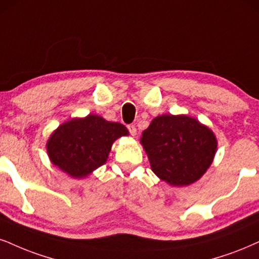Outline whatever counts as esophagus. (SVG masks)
<instances>
[{"label":"esophagus","mask_w":259,"mask_h":259,"mask_svg":"<svg viewBox=\"0 0 259 259\" xmlns=\"http://www.w3.org/2000/svg\"><path fill=\"white\" fill-rule=\"evenodd\" d=\"M127 128H128V132L132 136H136L137 135V128H136L135 124H128V126H127Z\"/></svg>","instance_id":"34e87169"}]
</instances>
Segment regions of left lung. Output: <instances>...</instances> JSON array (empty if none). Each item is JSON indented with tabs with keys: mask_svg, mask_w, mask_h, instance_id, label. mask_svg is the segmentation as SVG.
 <instances>
[{
	"mask_svg": "<svg viewBox=\"0 0 259 259\" xmlns=\"http://www.w3.org/2000/svg\"><path fill=\"white\" fill-rule=\"evenodd\" d=\"M152 171L173 186H186L205 173L218 142L206 126L186 115H161L143 132Z\"/></svg>",
	"mask_w": 259,
	"mask_h": 259,
	"instance_id": "left-lung-1",
	"label": "left lung"
}]
</instances>
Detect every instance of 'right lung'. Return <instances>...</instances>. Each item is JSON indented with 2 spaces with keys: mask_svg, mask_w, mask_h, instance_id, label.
Masks as SVG:
<instances>
[{
  "mask_svg": "<svg viewBox=\"0 0 259 259\" xmlns=\"http://www.w3.org/2000/svg\"><path fill=\"white\" fill-rule=\"evenodd\" d=\"M127 135L123 124L89 115L61 124L48 140V155L67 174L84 178L105 163L114 140Z\"/></svg>",
  "mask_w": 259,
  "mask_h": 259,
  "instance_id": "obj_1",
  "label": "right lung"
}]
</instances>
